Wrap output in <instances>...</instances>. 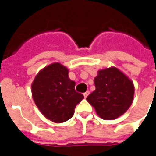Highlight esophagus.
Here are the masks:
<instances>
[{
	"label": "esophagus",
	"mask_w": 156,
	"mask_h": 156,
	"mask_svg": "<svg viewBox=\"0 0 156 156\" xmlns=\"http://www.w3.org/2000/svg\"><path fill=\"white\" fill-rule=\"evenodd\" d=\"M88 94H89V91H86L85 93H83V96H84V98H87Z\"/></svg>",
	"instance_id": "obj_1"
}]
</instances>
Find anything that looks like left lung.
Wrapping results in <instances>:
<instances>
[{
  "mask_svg": "<svg viewBox=\"0 0 156 156\" xmlns=\"http://www.w3.org/2000/svg\"><path fill=\"white\" fill-rule=\"evenodd\" d=\"M95 90L87 100L103 119H115L127 111L134 98V87L127 76L116 68L98 72Z\"/></svg>",
  "mask_w": 156,
  "mask_h": 156,
  "instance_id": "obj_1",
  "label": "left lung"
}]
</instances>
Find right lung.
I'll list each match as a JSON object with an SVG mask.
<instances>
[{
  "label": "right lung",
  "instance_id": "add662e5",
  "mask_svg": "<svg viewBox=\"0 0 156 156\" xmlns=\"http://www.w3.org/2000/svg\"><path fill=\"white\" fill-rule=\"evenodd\" d=\"M32 97L45 117L54 123L68 120L83 95L75 91V82L68 78V68L55 62L44 68L32 84Z\"/></svg>",
  "mask_w": 156,
  "mask_h": 156
}]
</instances>
